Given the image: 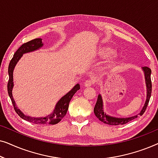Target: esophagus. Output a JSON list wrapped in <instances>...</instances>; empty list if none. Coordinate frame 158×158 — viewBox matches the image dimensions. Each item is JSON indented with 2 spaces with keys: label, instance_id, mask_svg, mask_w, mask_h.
I'll list each match as a JSON object with an SVG mask.
<instances>
[{
  "label": "esophagus",
  "instance_id": "obj_1",
  "mask_svg": "<svg viewBox=\"0 0 158 158\" xmlns=\"http://www.w3.org/2000/svg\"><path fill=\"white\" fill-rule=\"evenodd\" d=\"M94 84V79H88L84 82V85H85V87H89V86H91Z\"/></svg>",
  "mask_w": 158,
  "mask_h": 158
}]
</instances>
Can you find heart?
<instances>
[{
  "instance_id": "b5f03b06",
  "label": "heart",
  "mask_w": 158,
  "mask_h": 158,
  "mask_svg": "<svg viewBox=\"0 0 158 158\" xmlns=\"http://www.w3.org/2000/svg\"><path fill=\"white\" fill-rule=\"evenodd\" d=\"M114 50L112 49L111 47H100L97 51V54L100 56V57H108V56L111 55V54H113ZM116 63V62H112L111 65H114Z\"/></svg>"
}]
</instances>
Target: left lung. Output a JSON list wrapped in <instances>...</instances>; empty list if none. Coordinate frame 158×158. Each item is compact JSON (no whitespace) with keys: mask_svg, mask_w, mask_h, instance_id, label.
Returning a JSON list of instances; mask_svg holds the SVG:
<instances>
[{"mask_svg":"<svg viewBox=\"0 0 158 158\" xmlns=\"http://www.w3.org/2000/svg\"><path fill=\"white\" fill-rule=\"evenodd\" d=\"M144 72V75H145V81H146V85H147V90H148V94H147V99L144 103V106L142 108V111L138 115L142 116V114L144 113L145 110L148 107V105L150 101V98L151 96V93H152V81H151V70L148 67L144 66L142 68ZM94 114L96 116V117L98 118L101 122H102L105 124H109V125H122L125 124L127 123L132 121L135 118H137V116H134L129 118H116L112 117V116H108L106 114H104L103 111V101L102 98H101V95L98 96V99H97L96 103L95 105L94 108Z\"/></svg>","mask_w":158,"mask_h":158,"instance_id":"left-lung-1","label":"left lung"}]
</instances>
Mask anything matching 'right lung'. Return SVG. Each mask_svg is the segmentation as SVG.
<instances>
[{"label": "right lung", "mask_w": 158, "mask_h": 158, "mask_svg": "<svg viewBox=\"0 0 158 158\" xmlns=\"http://www.w3.org/2000/svg\"><path fill=\"white\" fill-rule=\"evenodd\" d=\"M43 45L42 39H34L29 42H26L23 44L19 48L17 49V51L15 52L14 57L10 61L9 65H8V75H9V79L8 82V93L9 95V97L11 100V102L14 106L15 111L16 114L20 116L21 118L24 119L28 122L33 123L35 124H55L60 122L62 118L66 115L67 111H68L69 103L73 98V95L77 92V90L80 89L79 84H77L70 92L68 93L65 96H64L59 101V102L56 105L55 109L54 112L50 115L47 116V117L44 118H32L29 116H25L18 108L16 106L15 101H14L12 96V88L14 86V82H13V71L14 68L17 62L20 59L23 54L29 52L34 50H36L39 48H40Z\"/></svg>", "instance_id": "add662e5"}]
</instances>
